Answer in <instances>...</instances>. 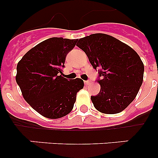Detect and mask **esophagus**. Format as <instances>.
<instances>
[{"instance_id":"1","label":"esophagus","mask_w":158,"mask_h":158,"mask_svg":"<svg viewBox=\"0 0 158 158\" xmlns=\"http://www.w3.org/2000/svg\"><path fill=\"white\" fill-rule=\"evenodd\" d=\"M85 84L86 85H89L91 84V81H85Z\"/></svg>"}]
</instances>
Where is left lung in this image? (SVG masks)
Returning <instances> with one entry per match:
<instances>
[{
	"instance_id": "8db88e82",
	"label": "left lung",
	"mask_w": 158,
	"mask_h": 158,
	"mask_svg": "<svg viewBox=\"0 0 158 158\" xmlns=\"http://www.w3.org/2000/svg\"><path fill=\"white\" fill-rule=\"evenodd\" d=\"M77 46L98 71L100 91L91 100L105 114L123 111L135 100L143 81L144 65L133 49L111 35H90L77 40Z\"/></svg>"
}]
</instances>
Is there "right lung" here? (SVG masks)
Returning <instances> with one entry per match:
<instances>
[{"mask_svg": "<svg viewBox=\"0 0 158 158\" xmlns=\"http://www.w3.org/2000/svg\"><path fill=\"white\" fill-rule=\"evenodd\" d=\"M77 42L50 38L31 49L18 62L16 81L23 98L44 117L58 118L69 114L77 93L83 89L80 78L69 80L62 76L66 55Z\"/></svg>", "mask_w": 158, "mask_h": 158, "instance_id": "add662e5", "label": "right lung"}]
</instances>
